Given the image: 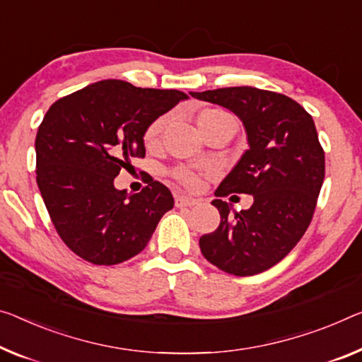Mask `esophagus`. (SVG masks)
Listing matches in <instances>:
<instances>
[{
	"label": "esophagus",
	"instance_id": "34e87169",
	"mask_svg": "<svg viewBox=\"0 0 362 362\" xmlns=\"http://www.w3.org/2000/svg\"><path fill=\"white\" fill-rule=\"evenodd\" d=\"M175 204L176 207H192V205L197 204V199H192V197H187V196H176L175 199Z\"/></svg>",
	"mask_w": 362,
	"mask_h": 362
}]
</instances>
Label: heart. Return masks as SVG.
Instances as JSON below:
<instances>
[{"label":"heart","instance_id":"b5f03b06","mask_svg":"<svg viewBox=\"0 0 362 362\" xmlns=\"http://www.w3.org/2000/svg\"><path fill=\"white\" fill-rule=\"evenodd\" d=\"M166 123H168V118H166V116H160V118L155 119L153 123L147 127L146 136H144L147 146H153V144L158 141ZM197 124H199L200 134H202V132L214 129V127H218L223 124H235V119H233V116L230 113H226L223 110H205L199 115ZM173 177L176 181H180L181 185H185L187 187H194L197 185V175L192 173V171L187 168H176L173 171Z\"/></svg>","mask_w":362,"mask_h":362}]
</instances>
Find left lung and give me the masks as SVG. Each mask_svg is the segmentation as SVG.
Instances as JSON below:
<instances>
[{
    "label": "left lung",
    "mask_w": 362,
    "mask_h": 362,
    "mask_svg": "<svg viewBox=\"0 0 362 362\" xmlns=\"http://www.w3.org/2000/svg\"><path fill=\"white\" fill-rule=\"evenodd\" d=\"M233 111L243 121L249 148L215 191L251 194L247 210L212 200L220 225L199 239L210 264L236 276L269 270L296 246L313 220L325 176V155L313 116L293 98L255 87L191 92Z\"/></svg>",
    "instance_id": "left-lung-1"
}]
</instances>
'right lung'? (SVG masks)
<instances>
[{
  "instance_id": "add662e5",
  "label": "right lung",
  "mask_w": 362,
  "mask_h": 362,
  "mask_svg": "<svg viewBox=\"0 0 362 362\" xmlns=\"http://www.w3.org/2000/svg\"><path fill=\"white\" fill-rule=\"evenodd\" d=\"M189 98L185 92L100 81L54 102L35 139L37 185L59 238L95 265L134 257L175 199L150 180L137 194L115 177L146 157L144 136L158 116Z\"/></svg>"
}]
</instances>
